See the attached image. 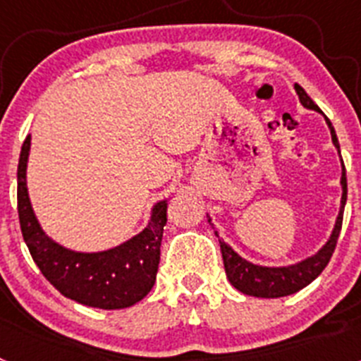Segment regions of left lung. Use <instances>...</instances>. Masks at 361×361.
I'll use <instances>...</instances> for the list:
<instances>
[{
  "instance_id": "1",
  "label": "left lung",
  "mask_w": 361,
  "mask_h": 361,
  "mask_svg": "<svg viewBox=\"0 0 361 361\" xmlns=\"http://www.w3.org/2000/svg\"><path fill=\"white\" fill-rule=\"evenodd\" d=\"M295 90L298 94L300 103L304 104L309 110H317L320 114L324 111L312 103V99L305 94V90L300 85H295ZM325 123L331 130V137H333V145L336 146L338 153H340V145H338V137L334 132L331 121L325 117ZM342 157V155H340ZM342 202H340V213L336 216V224H334L333 233H331L329 240L325 242V245L318 251L317 255L305 258L302 262L293 264V266H283V267H266V266H257L253 262H247L245 258L237 255L231 250V245L226 244L224 240L220 242V251H222V258H224V269L228 280L235 289H238L244 295L257 296V298H280V296H288L293 293L304 289L305 286L312 282L320 275L325 266L329 264L331 257L336 247L338 235L342 229V220H343V208H345L347 200V177H345V164L342 161ZM208 222L212 224V219L208 216ZM219 237V233L215 231Z\"/></svg>"
}]
</instances>
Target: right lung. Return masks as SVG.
Segmentation results:
<instances>
[{
	"label": "right lung",
	"mask_w": 361,
	"mask_h": 361,
	"mask_svg": "<svg viewBox=\"0 0 361 361\" xmlns=\"http://www.w3.org/2000/svg\"><path fill=\"white\" fill-rule=\"evenodd\" d=\"M30 135L21 146L18 164V213L23 240L43 276L57 291L97 309H124L152 291L161 260V240L168 200L153 206L149 222L139 235L97 253H79L54 242L41 229L27 190Z\"/></svg>",
	"instance_id": "add662e5"
}]
</instances>
